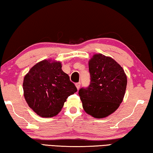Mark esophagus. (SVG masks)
<instances>
[{"instance_id": "1", "label": "esophagus", "mask_w": 153, "mask_h": 153, "mask_svg": "<svg viewBox=\"0 0 153 153\" xmlns=\"http://www.w3.org/2000/svg\"><path fill=\"white\" fill-rule=\"evenodd\" d=\"M75 85H76V88H77V90H79V88H80L81 83H80V82H78V83H76V84H75Z\"/></svg>"}]
</instances>
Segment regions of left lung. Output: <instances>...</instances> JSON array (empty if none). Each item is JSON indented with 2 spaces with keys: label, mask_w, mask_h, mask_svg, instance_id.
Here are the masks:
<instances>
[{
  "label": "left lung",
  "mask_w": 153,
  "mask_h": 153,
  "mask_svg": "<svg viewBox=\"0 0 153 153\" xmlns=\"http://www.w3.org/2000/svg\"><path fill=\"white\" fill-rule=\"evenodd\" d=\"M90 85L79 94L88 114L103 118L113 113L122 102L127 77L120 65L110 57L95 54L89 61Z\"/></svg>",
  "instance_id": "1"
}]
</instances>
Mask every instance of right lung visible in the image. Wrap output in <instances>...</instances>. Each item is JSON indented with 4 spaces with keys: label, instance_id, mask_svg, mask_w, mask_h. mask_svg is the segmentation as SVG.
Masks as SVG:
<instances>
[{
    "label": "right lung",
    "instance_id": "obj_1",
    "mask_svg": "<svg viewBox=\"0 0 153 153\" xmlns=\"http://www.w3.org/2000/svg\"><path fill=\"white\" fill-rule=\"evenodd\" d=\"M60 62L44 60L31 68L23 80L24 97L28 105L43 117L61 111L66 99L77 91Z\"/></svg>",
    "mask_w": 153,
    "mask_h": 153
}]
</instances>
